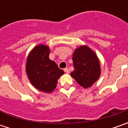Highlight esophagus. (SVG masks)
Returning a JSON list of instances; mask_svg holds the SVG:
<instances>
[{"label": "esophagus", "instance_id": "obj_1", "mask_svg": "<svg viewBox=\"0 0 128 128\" xmlns=\"http://www.w3.org/2000/svg\"><path fill=\"white\" fill-rule=\"evenodd\" d=\"M64 71L66 72V73H69V72H70V70H69L68 68H65V69H64Z\"/></svg>", "mask_w": 128, "mask_h": 128}]
</instances>
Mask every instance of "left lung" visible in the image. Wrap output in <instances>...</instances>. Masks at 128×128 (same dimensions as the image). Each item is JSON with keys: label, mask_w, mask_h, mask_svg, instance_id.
Listing matches in <instances>:
<instances>
[{"label": "left lung", "mask_w": 128, "mask_h": 128, "mask_svg": "<svg viewBox=\"0 0 128 128\" xmlns=\"http://www.w3.org/2000/svg\"><path fill=\"white\" fill-rule=\"evenodd\" d=\"M74 70L70 73L84 88L92 86L100 76V63L95 52L86 45L78 47L72 54Z\"/></svg>", "instance_id": "8db88e82"}]
</instances>
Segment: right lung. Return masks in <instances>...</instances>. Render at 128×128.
I'll use <instances>...</instances> for the list:
<instances>
[{"mask_svg": "<svg viewBox=\"0 0 128 128\" xmlns=\"http://www.w3.org/2000/svg\"><path fill=\"white\" fill-rule=\"evenodd\" d=\"M50 48L42 44L34 47L27 57L26 71L30 83L38 90L50 93L56 89L58 80L64 74L49 58Z\"/></svg>", "mask_w": 128, "mask_h": 128, "instance_id": "right-lung-1", "label": "right lung"}]
</instances>
